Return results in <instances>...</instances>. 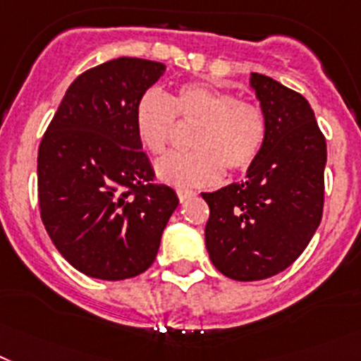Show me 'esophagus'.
<instances>
[{"label": "esophagus", "instance_id": "esophagus-1", "mask_svg": "<svg viewBox=\"0 0 361 361\" xmlns=\"http://www.w3.org/2000/svg\"><path fill=\"white\" fill-rule=\"evenodd\" d=\"M192 196H196L195 190H190V189H178V198H180V202H185V200L192 198Z\"/></svg>", "mask_w": 361, "mask_h": 361}]
</instances>
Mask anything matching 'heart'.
Wrapping results in <instances>:
<instances>
[{"label": "heart", "instance_id": "1", "mask_svg": "<svg viewBox=\"0 0 361 361\" xmlns=\"http://www.w3.org/2000/svg\"><path fill=\"white\" fill-rule=\"evenodd\" d=\"M178 119L196 126L192 150L157 163V174L180 187L216 183L224 174L244 172L259 159L268 135V119L257 102L205 84H185L172 97L152 87L135 104V130L147 150L163 154L178 139Z\"/></svg>", "mask_w": 361, "mask_h": 361}]
</instances>
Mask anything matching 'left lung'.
I'll use <instances>...</instances> for the list:
<instances>
[{
    "instance_id": "8db88e82",
    "label": "left lung",
    "mask_w": 361,
    "mask_h": 361,
    "mask_svg": "<svg viewBox=\"0 0 361 361\" xmlns=\"http://www.w3.org/2000/svg\"><path fill=\"white\" fill-rule=\"evenodd\" d=\"M268 135L246 180L202 192L209 205L205 246L235 281H262L293 264L323 216L326 141L301 93L251 73Z\"/></svg>"
}]
</instances>
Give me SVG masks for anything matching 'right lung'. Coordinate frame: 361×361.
Returning <instances> with one entry per match:
<instances>
[{"mask_svg": "<svg viewBox=\"0 0 361 361\" xmlns=\"http://www.w3.org/2000/svg\"><path fill=\"white\" fill-rule=\"evenodd\" d=\"M165 71L121 59L75 78L38 148V204L51 240L73 268L121 281L156 260L180 200L156 183L135 130V104Z\"/></svg>", "mask_w": 361, "mask_h": 361, "instance_id": "1", "label": "right lung"}]
</instances>
